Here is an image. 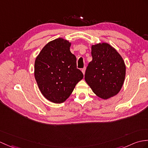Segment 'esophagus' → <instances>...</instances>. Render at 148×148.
Segmentation results:
<instances>
[{
	"label": "esophagus",
	"instance_id": "esophagus-1",
	"mask_svg": "<svg viewBox=\"0 0 148 148\" xmlns=\"http://www.w3.org/2000/svg\"><path fill=\"white\" fill-rule=\"evenodd\" d=\"M81 71H82V74H83L84 75V74H85V71H86V67H84L83 69H82V70H81Z\"/></svg>",
	"mask_w": 148,
	"mask_h": 148
}]
</instances>
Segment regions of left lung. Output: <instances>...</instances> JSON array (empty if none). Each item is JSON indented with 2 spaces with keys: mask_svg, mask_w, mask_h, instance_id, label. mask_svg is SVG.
<instances>
[{
  "mask_svg": "<svg viewBox=\"0 0 148 148\" xmlns=\"http://www.w3.org/2000/svg\"><path fill=\"white\" fill-rule=\"evenodd\" d=\"M92 60L86 70L84 79L98 97L107 99L117 95L125 80L124 61L115 48L107 43L91 46Z\"/></svg>",
  "mask_w": 148,
  "mask_h": 148,
  "instance_id": "left-lung-1",
  "label": "left lung"
}]
</instances>
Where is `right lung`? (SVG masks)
Here are the masks:
<instances>
[{"mask_svg": "<svg viewBox=\"0 0 148 148\" xmlns=\"http://www.w3.org/2000/svg\"><path fill=\"white\" fill-rule=\"evenodd\" d=\"M71 45L69 41L58 38L45 45L35 59L34 74L38 86L43 97L54 103L66 101L83 78Z\"/></svg>", "mask_w": 148, "mask_h": 148, "instance_id": "add662e5", "label": "right lung"}]
</instances>
